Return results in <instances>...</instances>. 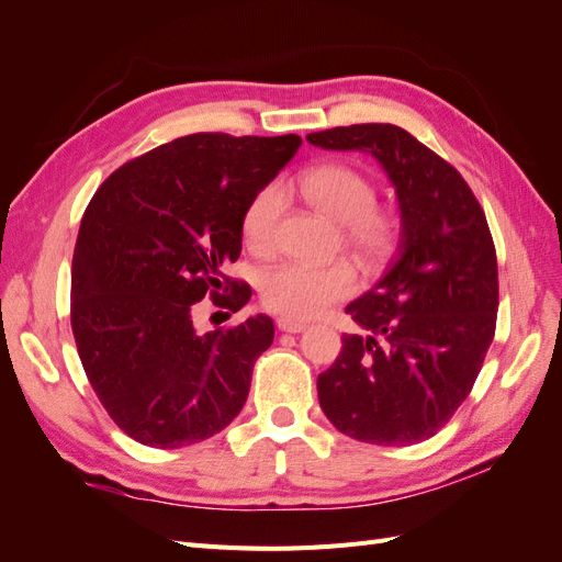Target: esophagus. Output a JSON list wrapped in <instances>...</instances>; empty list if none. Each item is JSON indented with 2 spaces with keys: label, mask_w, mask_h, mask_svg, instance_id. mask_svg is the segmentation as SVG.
<instances>
[{
  "label": "esophagus",
  "mask_w": 562,
  "mask_h": 562,
  "mask_svg": "<svg viewBox=\"0 0 562 562\" xmlns=\"http://www.w3.org/2000/svg\"><path fill=\"white\" fill-rule=\"evenodd\" d=\"M277 326H279V330H283V333H302V330H307V323L295 321V318H291V316H281V318L277 321Z\"/></svg>",
  "instance_id": "1"
}]
</instances>
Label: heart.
<instances>
[{
  "instance_id": "1",
  "label": "heart",
  "mask_w": 562,
  "mask_h": 562,
  "mask_svg": "<svg viewBox=\"0 0 562 562\" xmlns=\"http://www.w3.org/2000/svg\"><path fill=\"white\" fill-rule=\"evenodd\" d=\"M297 190L314 209L342 223L351 248L361 255L382 252L394 239V223L372 209L375 187L345 164H323L297 178ZM283 213L279 184H267L244 211L246 246L267 255L274 248L277 225ZM356 271L349 262H283L262 277V302L271 312L291 318H314L356 291Z\"/></svg>"
}]
</instances>
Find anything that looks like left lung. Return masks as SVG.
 <instances>
[{
    "label": "left lung",
    "instance_id": "left-lung-1",
    "mask_svg": "<svg viewBox=\"0 0 562 562\" xmlns=\"http://www.w3.org/2000/svg\"><path fill=\"white\" fill-rule=\"evenodd\" d=\"M307 140L370 155L401 215L384 274L347 304L366 335H342L318 375L321 411L363 443H419L464 403L495 337L497 255L485 213L464 178L401 126H337Z\"/></svg>",
    "mask_w": 562,
    "mask_h": 562
}]
</instances>
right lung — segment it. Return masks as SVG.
<instances>
[{
	"instance_id": "add662e5",
	"label": "right lung",
	"mask_w": 562,
	"mask_h": 562,
	"mask_svg": "<svg viewBox=\"0 0 562 562\" xmlns=\"http://www.w3.org/2000/svg\"><path fill=\"white\" fill-rule=\"evenodd\" d=\"M302 138L194 133L114 171L81 217L72 258V333L87 378L116 427L176 450L223 431L248 398L252 366L274 342L265 314L199 333L192 307L229 281L248 201Z\"/></svg>"
}]
</instances>
